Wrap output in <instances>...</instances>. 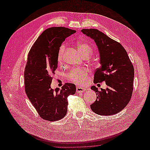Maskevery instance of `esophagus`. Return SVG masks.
<instances>
[{"label": "esophagus", "mask_w": 150, "mask_h": 150, "mask_svg": "<svg viewBox=\"0 0 150 150\" xmlns=\"http://www.w3.org/2000/svg\"><path fill=\"white\" fill-rule=\"evenodd\" d=\"M86 90V88L84 87H81V86H79L76 87V91L78 93H82Z\"/></svg>", "instance_id": "34e87169"}]
</instances>
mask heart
<instances>
[{
    "instance_id": "heart-1",
    "label": "heart",
    "mask_w": 150,
    "mask_h": 150,
    "mask_svg": "<svg viewBox=\"0 0 150 150\" xmlns=\"http://www.w3.org/2000/svg\"><path fill=\"white\" fill-rule=\"evenodd\" d=\"M76 46L79 52L83 57H89L93 52L92 46L86 42H78L76 44ZM65 50V45H62L58 52L57 59L59 62H61ZM88 76V70L85 68L73 69L71 70L67 75L68 79L80 85H83L87 82Z\"/></svg>"
}]
</instances>
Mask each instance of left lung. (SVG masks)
<instances>
[{
    "mask_svg": "<svg viewBox=\"0 0 150 150\" xmlns=\"http://www.w3.org/2000/svg\"><path fill=\"white\" fill-rule=\"evenodd\" d=\"M82 33L94 40L101 66L95 71L94 83L104 81L108 88L99 91L95 86L96 100L91 109L97 115L110 116L118 113L127 106L133 90L134 67L122 45L96 29H84Z\"/></svg>",
    "mask_w": 150,
    "mask_h": 150,
    "instance_id": "1",
    "label": "left lung"
}]
</instances>
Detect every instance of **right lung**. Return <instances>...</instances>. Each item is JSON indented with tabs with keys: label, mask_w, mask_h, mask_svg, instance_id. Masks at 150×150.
<instances>
[{
	"label": "right lung",
	"mask_w": 150,
	"mask_h": 150,
	"mask_svg": "<svg viewBox=\"0 0 150 150\" xmlns=\"http://www.w3.org/2000/svg\"><path fill=\"white\" fill-rule=\"evenodd\" d=\"M75 33L63 27L50 28L39 35L28 54L24 71L25 93L43 120L63 118L67 111V97L76 93V86L72 83H66L61 90L51 88L59 50L65 39Z\"/></svg>",
	"instance_id": "add662e5"
}]
</instances>
